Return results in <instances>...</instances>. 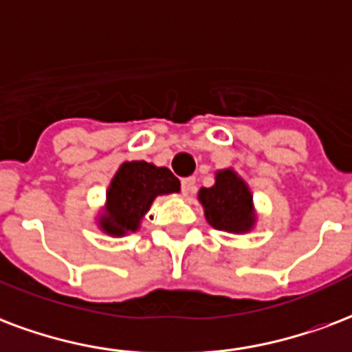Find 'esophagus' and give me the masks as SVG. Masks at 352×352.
I'll list each match as a JSON object with an SVG mask.
<instances>
[{"instance_id": "obj_1", "label": "esophagus", "mask_w": 352, "mask_h": 352, "mask_svg": "<svg viewBox=\"0 0 352 352\" xmlns=\"http://www.w3.org/2000/svg\"><path fill=\"white\" fill-rule=\"evenodd\" d=\"M181 188H183L184 196H190V194H194L196 192V179L194 177H186L181 181Z\"/></svg>"}]
</instances>
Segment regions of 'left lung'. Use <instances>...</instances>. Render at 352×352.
<instances>
[{"mask_svg":"<svg viewBox=\"0 0 352 352\" xmlns=\"http://www.w3.org/2000/svg\"><path fill=\"white\" fill-rule=\"evenodd\" d=\"M197 197L205 209L207 222L214 229L246 233L256 223L252 192L233 169L218 171L216 183L210 188L199 190Z\"/></svg>","mask_w":352,"mask_h":352,"instance_id":"left-lung-1","label":"left lung"}]
</instances>
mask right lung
<instances>
[{
    "instance_id": "right-lung-1",
    "label": "right lung",
    "mask_w": 352,
    "mask_h": 352,
    "mask_svg": "<svg viewBox=\"0 0 352 352\" xmlns=\"http://www.w3.org/2000/svg\"><path fill=\"white\" fill-rule=\"evenodd\" d=\"M179 190V179L168 168H156L143 160L121 164L106 192L100 229L113 236L134 233L156 197Z\"/></svg>"
}]
</instances>
